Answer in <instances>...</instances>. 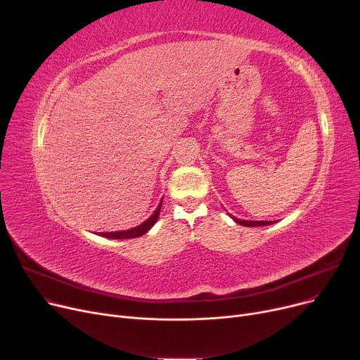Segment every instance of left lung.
I'll return each mask as SVG.
<instances>
[{"label": "left lung", "instance_id": "obj_1", "mask_svg": "<svg viewBox=\"0 0 360 360\" xmlns=\"http://www.w3.org/2000/svg\"><path fill=\"white\" fill-rule=\"evenodd\" d=\"M232 219H233L236 223L242 224V226H248V228H255V226H266V224H273V223H274V221H251V220H239V219H236V217H233V216H232Z\"/></svg>", "mask_w": 360, "mask_h": 360}]
</instances>
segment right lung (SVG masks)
Returning <instances> with one entry per match:
<instances>
[{"label":"right lung","instance_id":"1","mask_svg":"<svg viewBox=\"0 0 360 360\" xmlns=\"http://www.w3.org/2000/svg\"><path fill=\"white\" fill-rule=\"evenodd\" d=\"M160 209H162V201L159 202L158 209L155 210V213L151 214L146 221H143L141 224L136 226V228L128 229V231H121V232H106V233H101V236L109 238V239H129V238H139L144 233H147L151 228H153V224L158 221L159 214H160Z\"/></svg>","mask_w":360,"mask_h":360}]
</instances>
